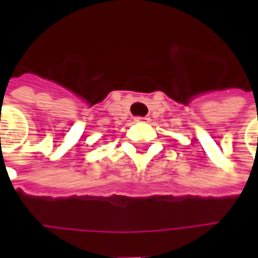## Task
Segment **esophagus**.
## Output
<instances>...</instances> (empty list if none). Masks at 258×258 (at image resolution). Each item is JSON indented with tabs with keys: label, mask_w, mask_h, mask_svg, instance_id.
I'll use <instances>...</instances> for the list:
<instances>
[{
	"label": "esophagus",
	"mask_w": 258,
	"mask_h": 258,
	"mask_svg": "<svg viewBox=\"0 0 258 258\" xmlns=\"http://www.w3.org/2000/svg\"><path fill=\"white\" fill-rule=\"evenodd\" d=\"M135 120H136V122H148V120H149V117H146V116H145V117H142V116H138V117H135Z\"/></svg>",
	"instance_id": "1"
}]
</instances>
